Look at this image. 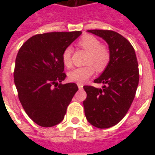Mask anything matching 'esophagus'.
I'll use <instances>...</instances> for the list:
<instances>
[{
  "mask_svg": "<svg viewBox=\"0 0 155 155\" xmlns=\"http://www.w3.org/2000/svg\"><path fill=\"white\" fill-rule=\"evenodd\" d=\"M77 85H78V88H79L80 90H82V89H83V84H77Z\"/></svg>",
  "mask_w": 155,
  "mask_h": 155,
  "instance_id": "34e87169",
  "label": "esophagus"
}]
</instances>
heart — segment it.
<instances>
[{"label": "heart", "mask_w": 155, "mask_h": 155, "mask_svg": "<svg viewBox=\"0 0 155 155\" xmlns=\"http://www.w3.org/2000/svg\"><path fill=\"white\" fill-rule=\"evenodd\" d=\"M78 45L89 53L86 64L89 65L84 67L74 68L68 74L70 81L79 84L84 83L93 75L95 69L99 72L103 71L110 62V52L106 48L101 45V42L96 37L91 35H85L78 42ZM72 48L68 46L62 53V61L65 67H71L72 64L71 55Z\"/></svg>", "instance_id": "heart-1"}]
</instances>
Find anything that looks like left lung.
<instances>
[{
    "label": "left lung",
    "instance_id": "obj_1",
    "mask_svg": "<svg viewBox=\"0 0 155 155\" xmlns=\"http://www.w3.org/2000/svg\"><path fill=\"white\" fill-rule=\"evenodd\" d=\"M88 32L107 42L110 62L94 83H102V89L84 86L87 97L83 102L89 123L100 129L117 124L125 116L133 102L139 84L140 74L134 49L130 41L119 33L107 30Z\"/></svg>",
    "mask_w": 155,
    "mask_h": 155
}]
</instances>
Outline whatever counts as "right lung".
Listing matches in <instances>:
<instances>
[{
  "label": "right lung",
  "mask_w": 155,
  "mask_h": 155,
  "mask_svg": "<svg viewBox=\"0 0 155 155\" xmlns=\"http://www.w3.org/2000/svg\"><path fill=\"white\" fill-rule=\"evenodd\" d=\"M81 31L50 32L32 36L20 48L14 82L22 107L35 124L52 127L64 120L77 84H62L66 74L62 53Z\"/></svg>",
  "instance_id": "obj_1"
}]
</instances>
